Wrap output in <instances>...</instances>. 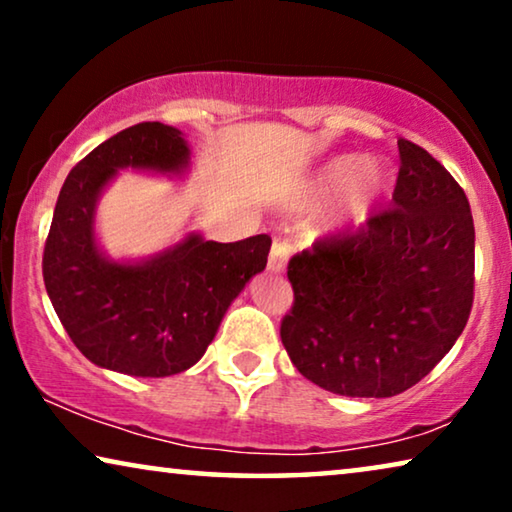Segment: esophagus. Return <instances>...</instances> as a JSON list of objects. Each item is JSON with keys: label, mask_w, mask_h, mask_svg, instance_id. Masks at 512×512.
Segmentation results:
<instances>
[{"label": "esophagus", "mask_w": 512, "mask_h": 512, "mask_svg": "<svg viewBox=\"0 0 512 512\" xmlns=\"http://www.w3.org/2000/svg\"><path fill=\"white\" fill-rule=\"evenodd\" d=\"M286 261H289V249H286V244L284 242L272 244L270 256H268V270L279 275V272H284Z\"/></svg>", "instance_id": "34e87169"}]
</instances>
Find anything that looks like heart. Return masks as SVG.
Here are the masks:
<instances>
[{"instance_id":"heart-1","label":"heart","mask_w":512,"mask_h":512,"mask_svg":"<svg viewBox=\"0 0 512 512\" xmlns=\"http://www.w3.org/2000/svg\"><path fill=\"white\" fill-rule=\"evenodd\" d=\"M391 186L389 167L359 153H342L314 172L307 181L300 205L324 207L338 200L335 212L317 226V235H333L347 228H359L375 214Z\"/></svg>"}]
</instances>
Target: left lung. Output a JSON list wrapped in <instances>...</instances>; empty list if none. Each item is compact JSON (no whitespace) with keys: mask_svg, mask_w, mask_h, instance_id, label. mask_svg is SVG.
<instances>
[{"mask_svg":"<svg viewBox=\"0 0 512 512\" xmlns=\"http://www.w3.org/2000/svg\"><path fill=\"white\" fill-rule=\"evenodd\" d=\"M398 153L391 209L359 233L314 242L286 272V352L300 375L340 396L410 389L471 314L475 228L464 188L422 146L398 139Z\"/></svg>","mask_w":512,"mask_h":512,"instance_id":"1","label":"left lung"}]
</instances>
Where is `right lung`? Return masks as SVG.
I'll return each instance as SVG.
<instances>
[{
	"label": "right lung",
	"instance_id": "right-lung-1",
	"mask_svg": "<svg viewBox=\"0 0 512 512\" xmlns=\"http://www.w3.org/2000/svg\"><path fill=\"white\" fill-rule=\"evenodd\" d=\"M188 165L184 132L137 123L90 151L60 188L44 284L67 335L95 366L135 377L188 370L207 352L230 303L265 270L268 235L221 244L188 233L142 261H114L100 249L95 207L118 170L181 177Z\"/></svg>",
	"mask_w": 512,
	"mask_h": 512
}]
</instances>
